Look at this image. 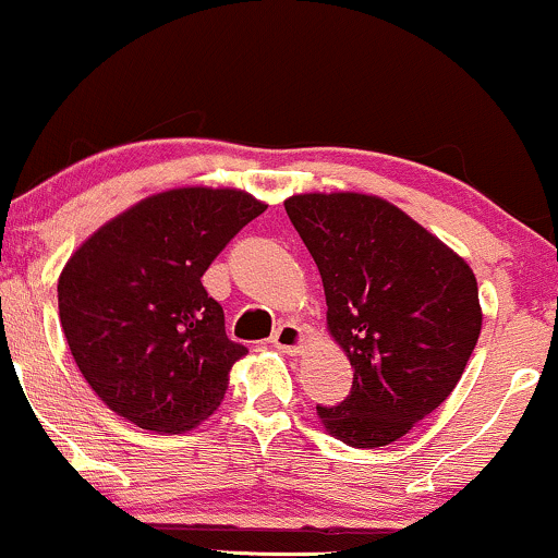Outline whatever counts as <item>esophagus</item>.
Wrapping results in <instances>:
<instances>
[{"label": "esophagus", "instance_id": "1", "mask_svg": "<svg viewBox=\"0 0 558 558\" xmlns=\"http://www.w3.org/2000/svg\"><path fill=\"white\" fill-rule=\"evenodd\" d=\"M270 343L275 348H280L283 353L296 355L304 351V345H306V330L304 327H299L296 322H286V325H280L278 330H275Z\"/></svg>", "mask_w": 558, "mask_h": 558}]
</instances>
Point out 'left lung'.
<instances>
[{
	"instance_id": "8db88e82",
	"label": "left lung",
	"mask_w": 558,
	"mask_h": 558,
	"mask_svg": "<svg viewBox=\"0 0 558 558\" xmlns=\"http://www.w3.org/2000/svg\"><path fill=\"white\" fill-rule=\"evenodd\" d=\"M286 213L317 262L327 330L353 366L351 395L317 405L335 439L398 441L449 398L481 335L468 262L372 194H293Z\"/></svg>"
}]
</instances>
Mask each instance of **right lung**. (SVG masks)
<instances>
[{
    "label": "right lung",
    "mask_w": 558,
    "mask_h": 558,
    "mask_svg": "<svg viewBox=\"0 0 558 558\" xmlns=\"http://www.w3.org/2000/svg\"><path fill=\"white\" fill-rule=\"evenodd\" d=\"M265 203L241 190L181 186L140 199L77 246L59 275L72 359L113 413L147 432L213 415L246 348L226 335L203 275Z\"/></svg>",
    "instance_id": "right-lung-1"
}]
</instances>
